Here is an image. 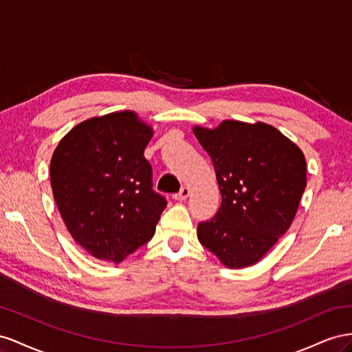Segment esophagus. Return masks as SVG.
I'll return each instance as SVG.
<instances>
[{
    "instance_id": "obj_1",
    "label": "esophagus",
    "mask_w": 352,
    "mask_h": 352,
    "mask_svg": "<svg viewBox=\"0 0 352 352\" xmlns=\"http://www.w3.org/2000/svg\"><path fill=\"white\" fill-rule=\"evenodd\" d=\"M188 195H190V188L188 187H182V190H179L178 193H175L173 197L175 199V200H186L187 197H188Z\"/></svg>"
}]
</instances>
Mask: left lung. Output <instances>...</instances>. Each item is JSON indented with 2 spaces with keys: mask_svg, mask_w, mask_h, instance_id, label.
<instances>
[{
  "mask_svg": "<svg viewBox=\"0 0 352 352\" xmlns=\"http://www.w3.org/2000/svg\"><path fill=\"white\" fill-rule=\"evenodd\" d=\"M193 133L212 159L219 186L217 215L197 239L228 268L256 264L292 224L307 186L305 156L277 128L224 120Z\"/></svg>",
  "mask_w": 352,
  "mask_h": 352,
  "instance_id": "obj_1",
  "label": "left lung"
}]
</instances>
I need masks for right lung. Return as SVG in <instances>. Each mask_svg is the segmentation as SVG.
I'll list each match as a JSON object with an SVG mask.
<instances>
[{"mask_svg": "<svg viewBox=\"0 0 352 352\" xmlns=\"http://www.w3.org/2000/svg\"><path fill=\"white\" fill-rule=\"evenodd\" d=\"M153 135L135 112L87 119L60 140L50 179L75 242L120 263L153 237L166 200L156 193L144 148Z\"/></svg>", "mask_w": 352, "mask_h": 352, "instance_id": "right-lung-1", "label": "right lung"}]
</instances>
